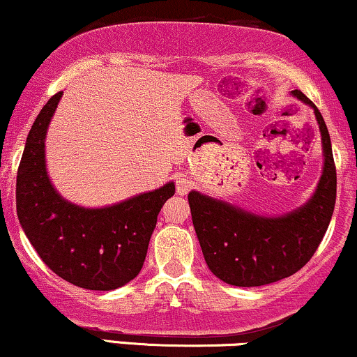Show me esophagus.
Returning <instances> with one entry per match:
<instances>
[{"instance_id":"1","label":"esophagus","mask_w":357,"mask_h":357,"mask_svg":"<svg viewBox=\"0 0 357 357\" xmlns=\"http://www.w3.org/2000/svg\"><path fill=\"white\" fill-rule=\"evenodd\" d=\"M194 186V181L191 176L188 174H179L178 178H176V192L179 194V196H184V194H188L191 191V188Z\"/></svg>"}]
</instances>
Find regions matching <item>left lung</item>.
Wrapping results in <instances>:
<instances>
[{
    "instance_id": "left-lung-1",
    "label": "left lung",
    "mask_w": 357,
    "mask_h": 357,
    "mask_svg": "<svg viewBox=\"0 0 357 357\" xmlns=\"http://www.w3.org/2000/svg\"><path fill=\"white\" fill-rule=\"evenodd\" d=\"M323 145V173L303 206L283 215H260L199 191L188 194L192 224L207 267L234 287H261L296 273L313 257L331 220L336 202V168L323 115L308 97Z\"/></svg>"
}]
</instances>
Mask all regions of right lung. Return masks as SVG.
<instances>
[{
  "instance_id": "obj_1",
  "label": "right lung",
  "mask_w": 357,
  "mask_h": 357,
  "mask_svg": "<svg viewBox=\"0 0 357 357\" xmlns=\"http://www.w3.org/2000/svg\"><path fill=\"white\" fill-rule=\"evenodd\" d=\"M61 97L57 92L49 98L26 139L16 178L17 219L54 273L85 290H115L142 270L158 214L174 194V183L105 207L64 199L46 166V135Z\"/></svg>"
}]
</instances>
